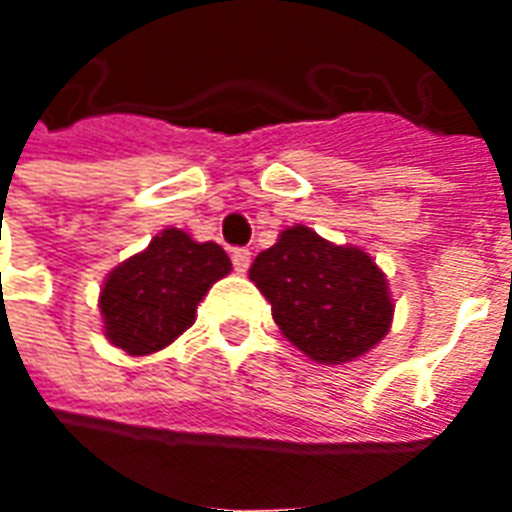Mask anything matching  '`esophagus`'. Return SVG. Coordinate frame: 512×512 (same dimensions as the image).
<instances>
[{
	"label": "esophagus",
	"instance_id": "obj_1",
	"mask_svg": "<svg viewBox=\"0 0 512 512\" xmlns=\"http://www.w3.org/2000/svg\"><path fill=\"white\" fill-rule=\"evenodd\" d=\"M249 263H252V252L249 249H233V268L238 274H246Z\"/></svg>",
	"mask_w": 512,
	"mask_h": 512
}]
</instances>
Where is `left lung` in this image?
<instances>
[{
    "instance_id": "8db88e82",
    "label": "left lung",
    "mask_w": 512,
    "mask_h": 512,
    "mask_svg": "<svg viewBox=\"0 0 512 512\" xmlns=\"http://www.w3.org/2000/svg\"><path fill=\"white\" fill-rule=\"evenodd\" d=\"M249 279L271 301L282 334L321 365L365 356L392 326L395 304L373 257L329 244L304 224L282 230L255 257Z\"/></svg>"
}]
</instances>
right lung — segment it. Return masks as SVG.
<instances>
[{"label": "right lung", "instance_id": "right-lung-1", "mask_svg": "<svg viewBox=\"0 0 512 512\" xmlns=\"http://www.w3.org/2000/svg\"><path fill=\"white\" fill-rule=\"evenodd\" d=\"M230 268L219 244H197L178 227L161 230L145 252L106 277L98 299L106 340L131 356L167 348L194 323L202 296Z\"/></svg>", "mask_w": 512, "mask_h": 512}]
</instances>
